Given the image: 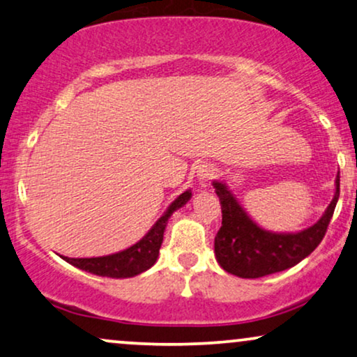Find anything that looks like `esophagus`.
I'll list each match as a JSON object with an SVG mask.
<instances>
[{
  "instance_id": "1",
  "label": "esophagus",
  "mask_w": 357,
  "mask_h": 357,
  "mask_svg": "<svg viewBox=\"0 0 357 357\" xmlns=\"http://www.w3.org/2000/svg\"><path fill=\"white\" fill-rule=\"evenodd\" d=\"M196 174H197V179H199L201 183H207L211 181L212 178L215 176V168L212 166L211 163H201L199 166L196 168Z\"/></svg>"
}]
</instances>
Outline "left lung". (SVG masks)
<instances>
[{
    "mask_svg": "<svg viewBox=\"0 0 357 357\" xmlns=\"http://www.w3.org/2000/svg\"><path fill=\"white\" fill-rule=\"evenodd\" d=\"M222 207V225L214 238L215 259L225 272L241 278H260L300 264L319 245L340 199V173L335 196L317 224L300 232H272L260 227L237 201L227 184L214 181Z\"/></svg>",
    "mask_w": 357,
    "mask_h": 357,
    "instance_id": "left-lung-1",
    "label": "left lung"
}]
</instances>
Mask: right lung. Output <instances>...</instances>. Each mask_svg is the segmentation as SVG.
<instances>
[{
  "label": "right lung",
  "mask_w": 357,
  "mask_h": 357,
  "mask_svg": "<svg viewBox=\"0 0 357 357\" xmlns=\"http://www.w3.org/2000/svg\"><path fill=\"white\" fill-rule=\"evenodd\" d=\"M191 189L179 194L176 199L171 202L168 209L160 219L156 220L155 225L148 231L143 238H139L137 243H133L128 249L116 252V254L105 255V257H92V259H69L62 257L70 265L77 267L85 272L98 275V277H110V278H130L135 275L146 272L155 265V261L160 255L161 243H163V234L166 224L174 211L183 207L191 199Z\"/></svg>",
  "instance_id": "add662e5"
}]
</instances>
